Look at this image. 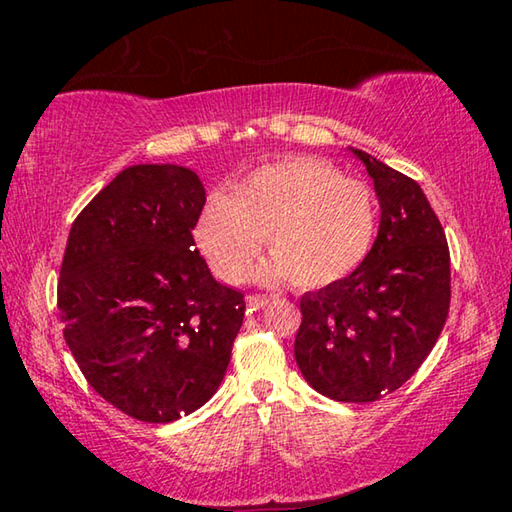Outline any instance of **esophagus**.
I'll return each mask as SVG.
<instances>
[{
    "mask_svg": "<svg viewBox=\"0 0 512 512\" xmlns=\"http://www.w3.org/2000/svg\"><path fill=\"white\" fill-rule=\"evenodd\" d=\"M248 307H250V311H257V309H264L268 302H271V298H266V296H257V293H253V296H248Z\"/></svg>",
    "mask_w": 512,
    "mask_h": 512,
    "instance_id": "1",
    "label": "esophagus"
}]
</instances>
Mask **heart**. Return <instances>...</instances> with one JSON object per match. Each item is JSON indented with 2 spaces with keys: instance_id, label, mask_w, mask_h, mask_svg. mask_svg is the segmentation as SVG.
<instances>
[{
  "instance_id": "1",
  "label": "heart",
  "mask_w": 512,
  "mask_h": 512,
  "mask_svg": "<svg viewBox=\"0 0 512 512\" xmlns=\"http://www.w3.org/2000/svg\"><path fill=\"white\" fill-rule=\"evenodd\" d=\"M377 235L372 189L318 158H287L255 169L230 196L216 194L194 237L223 280L244 282L262 250L257 277L323 289L357 271Z\"/></svg>"
}]
</instances>
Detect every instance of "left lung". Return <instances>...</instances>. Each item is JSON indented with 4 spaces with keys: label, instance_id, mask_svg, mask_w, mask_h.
<instances>
[{
    "label": "left lung",
    "instance_id": "left-lung-1",
    "mask_svg": "<svg viewBox=\"0 0 512 512\" xmlns=\"http://www.w3.org/2000/svg\"><path fill=\"white\" fill-rule=\"evenodd\" d=\"M375 183L381 219L357 271L300 298L296 361L336 402H375L422 366L449 311L445 230L420 185L350 149Z\"/></svg>",
    "mask_w": 512,
    "mask_h": 512
}]
</instances>
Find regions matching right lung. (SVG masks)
Masks as SVG:
<instances>
[{
  "label": "right lung",
  "instance_id": "1",
  "mask_svg": "<svg viewBox=\"0 0 512 512\" xmlns=\"http://www.w3.org/2000/svg\"><path fill=\"white\" fill-rule=\"evenodd\" d=\"M205 187L180 164L119 171L76 216L58 280L65 341L103 400L173 422L210 400L244 323L192 230Z\"/></svg>",
  "mask_w": 512,
  "mask_h": 512
}]
</instances>
